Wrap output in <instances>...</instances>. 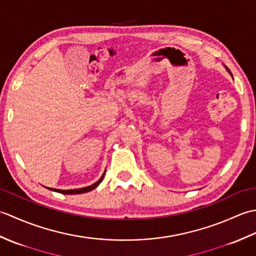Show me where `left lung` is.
<instances>
[{"label":"left lung","instance_id":"left-lung-1","mask_svg":"<svg viewBox=\"0 0 256 256\" xmlns=\"http://www.w3.org/2000/svg\"><path fill=\"white\" fill-rule=\"evenodd\" d=\"M226 70H228V68H226ZM228 72H229V70H228ZM230 74H231V72H230Z\"/></svg>","mask_w":256,"mask_h":256}]
</instances>
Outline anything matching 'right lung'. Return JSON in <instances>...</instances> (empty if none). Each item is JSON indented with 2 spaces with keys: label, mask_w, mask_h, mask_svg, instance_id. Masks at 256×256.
Here are the masks:
<instances>
[{
  "label": "right lung",
  "mask_w": 256,
  "mask_h": 256,
  "mask_svg": "<svg viewBox=\"0 0 256 256\" xmlns=\"http://www.w3.org/2000/svg\"><path fill=\"white\" fill-rule=\"evenodd\" d=\"M104 174L106 172H103V175L101 176V178L98 180L96 182H94V184H91V186L88 187H84V188H78V189H70V190H62V189H55V188H48L52 190V192H60V194H84V192H91L92 189H94L96 187H98L100 184V182L103 180V177H104Z\"/></svg>",
  "instance_id": "1"
}]
</instances>
